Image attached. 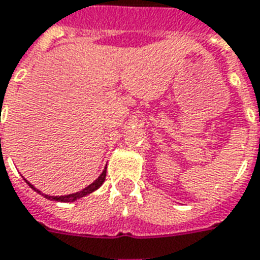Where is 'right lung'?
I'll use <instances>...</instances> for the list:
<instances>
[{"instance_id": "obj_1", "label": "right lung", "mask_w": 260, "mask_h": 260, "mask_svg": "<svg viewBox=\"0 0 260 260\" xmlns=\"http://www.w3.org/2000/svg\"><path fill=\"white\" fill-rule=\"evenodd\" d=\"M106 172H107V167L104 168V171H103L102 174H100V176H99L93 183H90L89 186H86L85 188H82L81 191H77V192H73V194H69V195H61V197H53V195L42 194V191L35 188V187L32 186L31 183H28L27 180H25V182L29 184V187H31L32 190H35L36 192H39V194L43 195L44 198L50 199V201H57V202H74V201H77V199L82 198V197H85V195H89L90 192H93V191H96L98 188H100L103 183H104V180H106Z\"/></svg>"}]
</instances>
